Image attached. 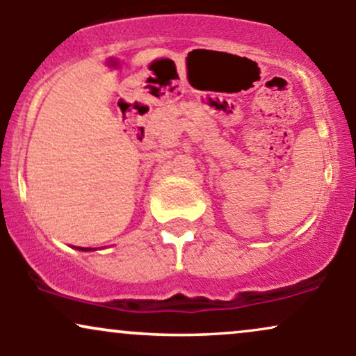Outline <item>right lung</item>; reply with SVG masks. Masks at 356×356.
<instances>
[{"label":"right lung","instance_id":"1","mask_svg":"<svg viewBox=\"0 0 356 356\" xmlns=\"http://www.w3.org/2000/svg\"><path fill=\"white\" fill-rule=\"evenodd\" d=\"M85 251H87V249H85Z\"/></svg>","mask_w":356,"mask_h":356}]
</instances>
